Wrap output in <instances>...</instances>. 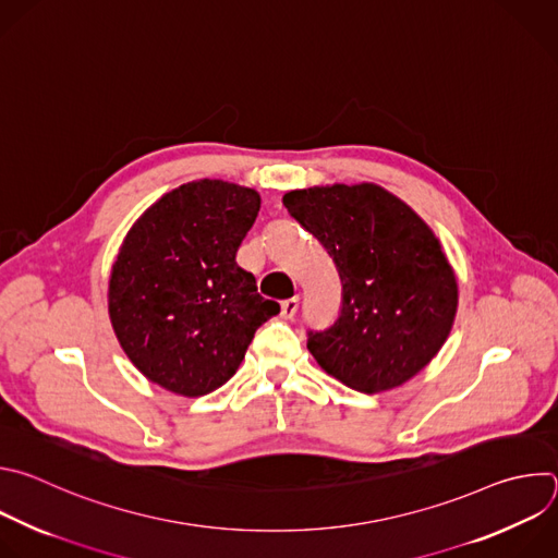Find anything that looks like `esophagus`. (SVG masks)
Segmentation results:
<instances>
[{
  "mask_svg": "<svg viewBox=\"0 0 558 558\" xmlns=\"http://www.w3.org/2000/svg\"><path fill=\"white\" fill-rule=\"evenodd\" d=\"M296 310H299V299L296 296L281 301V316L283 318H292L296 314Z\"/></svg>",
  "mask_w": 558,
  "mask_h": 558,
  "instance_id": "34e87169",
  "label": "esophagus"
}]
</instances>
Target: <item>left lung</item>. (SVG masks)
<instances>
[{"mask_svg": "<svg viewBox=\"0 0 558 558\" xmlns=\"http://www.w3.org/2000/svg\"><path fill=\"white\" fill-rule=\"evenodd\" d=\"M283 206L343 283L339 316L307 329L310 354L365 393L407 383L439 352L458 310V281L437 238L376 184L290 191Z\"/></svg>", "mask_w": 558, "mask_h": 558, "instance_id": "obj_1", "label": "left lung"}]
</instances>
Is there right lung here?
Returning <instances> with one entry per match:
<instances>
[{"label": "right lung", "mask_w": 558, "mask_h": 558, "mask_svg": "<svg viewBox=\"0 0 558 558\" xmlns=\"http://www.w3.org/2000/svg\"><path fill=\"white\" fill-rule=\"evenodd\" d=\"M262 197L197 180L160 197L128 233L109 279V318L130 361L156 385L204 396L244 361L279 314L235 257Z\"/></svg>", "instance_id": "add662e5"}]
</instances>
